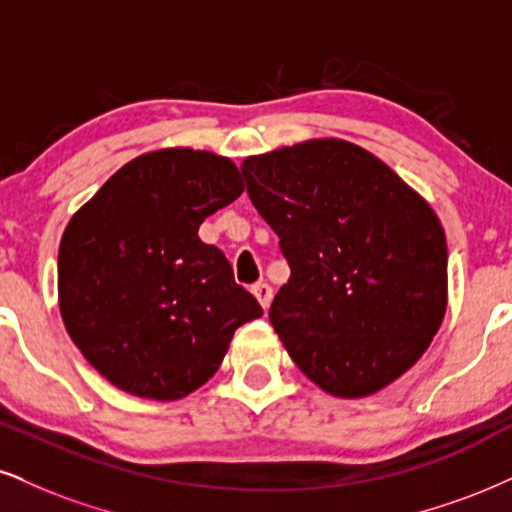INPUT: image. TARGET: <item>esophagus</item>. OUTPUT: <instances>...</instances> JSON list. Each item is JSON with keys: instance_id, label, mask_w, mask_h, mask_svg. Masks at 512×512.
I'll return each instance as SVG.
<instances>
[{"instance_id": "1", "label": "esophagus", "mask_w": 512, "mask_h": 512, "mask_svg": "<svg viewBox=\"0 0 512 512\" xmlns=\"http://www.w3.org/2000/svg\"><path fill=\"white\" fill-rule=\"evenodd\" d=\"M251 292H254L258 304H261L263 308H268L270 301H273V287H270L268 282H258V285L251 287Z\"/></svg>"}]
</instances>
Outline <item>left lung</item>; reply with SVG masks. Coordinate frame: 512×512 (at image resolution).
I'll return each instance as SVG.
<instances>
[{"mask_svg": "<svg viewBox=\"0 0 512 512\" xmlns=\"http://www.w3.org/2000/svg\"><path fill=\"white\" fill-rule=\"evenodd\" d=\"M242 175L292 268L268 313L289 356L334 396L387 387L444 320L439 218L377 156L344 140L251 156Z\"/></svg>", "mask_w": 512, "mask_h": 512, "instance_id": "1", "label": "left lung"}]
</instances>
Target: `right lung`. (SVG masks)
Masks as SVG:
<instances>
[{
	"mask_svg": "<svg viewBox=\"0 0 512 512\" xmlns=\"http://www.w3.org/2000/svg\"><path fill=\"white\" fill-rule=\"evenodd\" d=\"M244 192L235 163L151 151L106 180L59 246V306L82 356L111 384L175 401L216 375L239 325L263 308L199 225Z\"/></svg>",
	"mask_w": 512,
	"mask_h": 512,
	"instance_id": "obj_1",
	"label": "right lung"
}]
</instances>
